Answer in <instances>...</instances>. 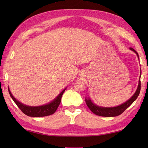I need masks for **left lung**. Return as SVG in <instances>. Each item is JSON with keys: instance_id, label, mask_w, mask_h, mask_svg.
I'll list each match as a JSON object with an SVG mask.
<instances>
[{"instance_id": "8db88e82", "label": "left lung", "mask_w": 148, "mask_h": 148, "mask_svg": "<svg viewBox=\"0 0 148 148\" xmlns=\"http://www.w3.org/2000/svg\"><path fill=\"white\" fill-rule=\"evenodd\" d=\"M130 49L133 51L134 53H136L138 57V54L135 50L130 47ZM141 76V74H140ZM140 88H141V83H140V79H139L138 82V86L137 89L135 93L133 95L131 99H129L127 102H125V103L122 104L119 106H117L116 107H111V108H106V107H101L97 106L96 104H95L92 102L91 99L89 98L86 99V102L89 108L91 110V111L92 113L97 115L99 116H103V117H115L121 114L127 108L129 107L133 103V102L137 99V97H138L140 92Z\"/></svg>"}]
</instances>
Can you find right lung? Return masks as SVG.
Wrapping results in <instances>:
<instances>
[{
	"mask_svg": "<svg viewBox=\"0 0 148 148\" xmlns=\"http://www.w3.org/2000/svg\"><path fill=\"white\" fill-rule=\"evenodd\" d=\"M65 89H66L62 91L61 93L53 101L49 102V104L42 105V106H29L22 104L21 102H20L14 98L13 95H12L10 91L9 88L8 91L10 95V97L13 99L15 103L17 104V106L21 110L22 112H23L27 116L31 117H44L50 116V115L53 114L56 112L57 108L59 107L60 103H61V97L62 96V94L64 93Z\"/></svg>",
	"mask_w": 148,
	"mask_h": 148,
	"instance_id": "1",
	"label": "right lung"
}]
</instances>
